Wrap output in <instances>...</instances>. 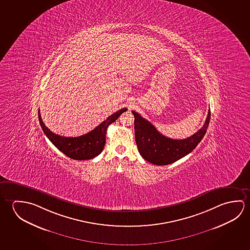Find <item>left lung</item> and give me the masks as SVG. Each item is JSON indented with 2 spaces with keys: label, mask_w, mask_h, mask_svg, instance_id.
<instances>
[{
  "label": "left lung",
  "mask_w": 250,
  "mask_h": 250,
  "mask_svg": "<svg viewBox=\"0 0 250 250\" xmlns=\"http://www.w3.org/2000/svg\"><path fill=\"white\" fill-rule=\"evenodd\" d=\"M131 112L134 115L136 144L139 153L146 161L157 166L172 164L196 147L207 132L211 115L209 110L204 125L193 135L184 139H172L162 135L136 111Z\"/></svg>",
  "instance_id": "left-lung-1"
}]
</instances>
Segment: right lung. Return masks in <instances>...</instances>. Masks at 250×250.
<instances>
[{"mask_svg": "<svg viewBox=\"0 0 250 250\" xmlns=\"http://www.w3.org/2000/svg\"><path fill=\"white\" fill-rule=\"evenodd\" d=\"M127 111V108L115 112L107 118L106 120L103 121L92 131L86 133L84 135L70 138L55 134L50 131L42 120L40 111L38 110V119L40 122L42 131L47 138L50 140L59 151L70 159L76 160H85L93 159L96 156L99 155L104 147L106 140V131L108 126L119 119V116Z\"/></svg>", "mask_w": 250, "mask_h": 250, "instance_id": "right-lung-1", "label": "right lung"}]
</instances>
